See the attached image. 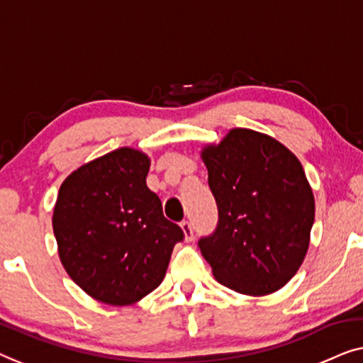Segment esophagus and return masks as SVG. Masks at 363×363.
<instances>
[{
	"label": "esophagus",
	"mask_w": 363,
	"mask_h": 363,
	"mask_svg": "<svg viewBox=\"0 0 363 363\" xmlns=\"http://www.w3.org/2000/svg\"><path fill=\"white\" fill-rule=\"evenodd\" d=\"M182 229L183 233H185V239L188 240V242H191V240L194 239V230H193V225L190 220H182Z\"/></svg>",
	"instance_id": "1"
}]
</instances>
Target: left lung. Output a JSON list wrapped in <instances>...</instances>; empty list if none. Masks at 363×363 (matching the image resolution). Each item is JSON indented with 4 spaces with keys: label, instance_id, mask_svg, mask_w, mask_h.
Masks as SVG:
<instances>
[{
    "label": "left lung",
    "instance_id": "obj_1",
    "mask_svg": "<svg viewBox=\"0 0 363 363\" xmlns=\"http://www.w3.org/2000/svg\"><path fill=\"white\" fill-rule=\"evenodd\" d=\"M218 204L213 234L198 240L220 285L269 295L295 277L309 245L314 196L299 160L250 129H233L203 150Z\"/></svg>",
    "mask_w": 363,
    "mask_h": 363
}]
</instances>
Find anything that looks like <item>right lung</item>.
Wrapping results in <instances>:
<instances>
[{
    "label": "right lung",
    "instance_id": "obj_1",
    "mask_svg": "<svg viewBox=\"0 0 363 363\" xmlns=\"http://www.w3.org/2000/svg\"><path fill=\"white\" fill-rule=\"evenodd\" d=\"M150 160L123 147L80 167L62 183L54 234L73 281L98 301L125 306L164 280L172 250L185 239L147 188Z\"/></svg>",
    "mask_w": 363,
    "mask_h": 363
}]
</instances>
